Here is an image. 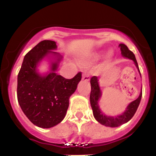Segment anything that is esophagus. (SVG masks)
<instances>
[{"label": "esophagus", "instance_id": "obj_1", "mask_svg": "<svg viewBox=\"0 0 156 156\" xmlns=\"http://www.w3.org/2000/svg\"><path fill=\"white\" fill-rule=\"evenodd\" d=\"M90 75L87 73H83V75H82V80H83V81H90Z\"/></svg>", "mask_w": 156, "mask_h": 156}]
</instances>
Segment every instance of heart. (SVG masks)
<instances>
[{
	"label": "heart",
	"instance_id": "heart-1",
	"mask_svg": "<svg viewBox=\"0 0 156 156\" xmlns=\"http://www.w3.org/2000/svg\"><path fill=\"white\" fill-rule=\"evenodd\" d=\"M99 56H100V55H99V54H98V53H96V54H94L93 55V58H95V59L98 58ZM112 56V53L111 52H109L108 54H107V58H110Z\"/></svg>",
	"mask_w": 156,
	"mask_h": 156
}]
</instances>
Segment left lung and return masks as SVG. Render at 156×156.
I'll use <instances>...</instances> for the list:
<instances>
[{
	"mask_svg": "<svg viewBox=\"0 0 156 156\" xmlns=\"http://www.w3.org/2000/svg\"><path fill=\"white\" fill-rule=\"evenodd\" d=\"M119 47H120V49L121 51V55L124 57L133 60L134 61L136 67L138 68V72L140 73L136 56L133 54V52L129 50L128 49V47L124 44H120L119 45ZM90 83H91V92H90V104H91L94 117H95V119L100 124H103L104 126H109V127H116V126H121L122 124L128 122L133 117V115L136 113L137 109H138V106H139L140 101H141L142 96V90L138 98L136 100L133 101V102H131L128 105V107H126L125 112L124 113L120 115L114 116L113 117V116H108L104 115L101 111L100 108H99L98 101L100 99L101 96V92L100 87H99L98 85V77H92L91 80H90Z\"/></svg>",
	"mask_w": 156,
	"mask_h": 156,
	"instance_id": "8db88e82",
	"label": "left lung"
}]
</instances>
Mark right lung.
I'll use <instances>...</instances> for the list:
<instances>
[{"mask_svg": "<svg viewBox=\"0 0 156 156\" xmlns=\"http://www.w3.org/2000/svg\"><path fill=\"white\" fill-rule=\"evenodd\" d=\"M57 49L53 41L44 40L37 44L23 58L18 75L17 96L18 103L29 120L41 128H50L62 121L69 107V97L76 90L81 80V73L66 79L55 73L62 57L51 50ZM49 53L57 59L49 74L41 76L37 65Z\"/></svg>", "mask_w": 156, "mask_h": 156, "instance_id": "add662e5", "label": "right lung"}]
</instances>
